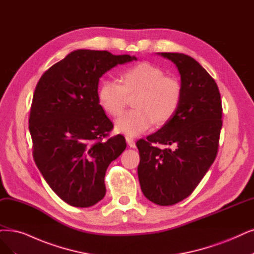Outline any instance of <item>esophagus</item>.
<instances>
[{"label": "esophagus", "mask_w": 254, "mask_h": 254, "mask_svg": "<svg viewBox=\"0 0 254 254\" xmlns=\"http://www.w3.org/2000/svg\"><path fill=\"white\" fill-rule=\"evenodd\" d=\"M126 140H127V144H128L129 147H136L135 140H134L132 137L127 136V137H126Z\"/></svg>", "instance_id": "obj_1"}]
</instances>
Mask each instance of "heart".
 Wrapping results in <instances>:
<instances>
[{
	"label": "heart",
	"instance_id": "heart-1",
	"mask_svg": "<svg viewBox=\"0 0 254 254\" xmlns=\"http://www.w3.org/2000/svg\"><path fill=\"white\" fill-rule=\"evenodd\" d=\"M121 84L115 80H103L97 91L99 106L108 115L122 114L127 96L133 99L135 109L128 111L116 121V129L127 136L144 133L156 125L170 121L180 107L181 82L149 63H140L120 74Z\"/></svg>",
	"mask_w": 254,
	"mask_h": 254
}]
</instances>
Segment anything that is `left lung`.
Returning a JSON list of instances; mask_svg holds the SVG:
<instances>
[{"label":"left lung","instance_id":"8db88e82","mask_svg":"<svg viewBox=\"0 0 254 254\" xmlns=\"http://www.w3.org/2000/svg\"><path fill=\"white\" fill-rule=\"evenodd\" d=\"M158 54L178 68L182 99L170 121L137 141L138 178L149 201L170 206L191 194L217 157L222 100L214 79L195 60L183 53ZM156 144L168 147L159 149Z\"/></svg>","mask_w":254,"mask_h":254}]
</instances>
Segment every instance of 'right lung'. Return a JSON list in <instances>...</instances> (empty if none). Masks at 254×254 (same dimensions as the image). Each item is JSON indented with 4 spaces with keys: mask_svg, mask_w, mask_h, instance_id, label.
<instances>
[{
    "mask_svg": "<svg viewBox=\"0 0 254 254\" xmlns=\"http://www.w3.org/2000/svg\"><path fill=\"white\" fill-rule=\"evenodd\" d=\"M136 60L75 50L36 84L29 117L33 159L51 190L74 207H90L103 199L107 168L127 147L122 135L109 138L113 124L98 103L99 78Z\"/></svg>",
    "mask_w": 254,
    "mask_h": 254,
    "instance_id": "add662e5",
    "label": "right lung"
}]
</instances>
